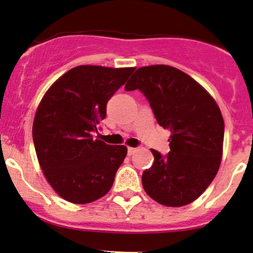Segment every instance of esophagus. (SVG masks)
<instances>
[{"label": "esophagus", "mask_w": 253, "mask_h": 253, "mask_svg": "<svg viewBox=\"0 0 253 253\" xmlns=\"http://www.w3.org/2000/svg\"><path fill=\"white\" fill-rule=\"evenodd\" d=\"M135 151H137V148H132V147H128V148H127V154H128L129 156L133 155V154L135 153Z\"/></svg>", "instance_id": "34e87169"}]
</instances>
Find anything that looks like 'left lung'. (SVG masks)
I'll use <instances>...</instances> for the list:
<instances>
[{
    "label": "left lung",
    "instance_id": "obj_1",
    "mask_svg": "<svg viewBox=\"0 0 253 253\" xmlns=\"http://www.w3.org/2000/svg\"><path fill=\"white\" fill-rule=\"evenodd\" d=\"M125 89H139L158 124L171 131L167 155L151 149L154 164L142 175L145 193L165 206L193 203L222 160L224 121L217 103L195 80L169 65L139 68Z\"/></svg>",
    "mask_w": 253,
    "mask_h": 253
}]
</instances>
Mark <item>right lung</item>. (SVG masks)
Wrapping results in <instances>:
<instances>
[{
    "instance_id": "add662e5",
    "label": "right lung",
    "mask_w": 253,
    "mask_h": 253,
    "mask_svg": "<svg viewBox=\"0 0 253 253\" xmlns=\"http://www.w3.org/2000/svg\"><path fill=\"white\" fill-rule=\"evenodd\" d=\"M134 68L80 65L60 76L42 98L33 125L40 166L55 193L88 204L113 187L127 154L93 137L106 116V103Z\"/></svg>"
}]
</instances>
